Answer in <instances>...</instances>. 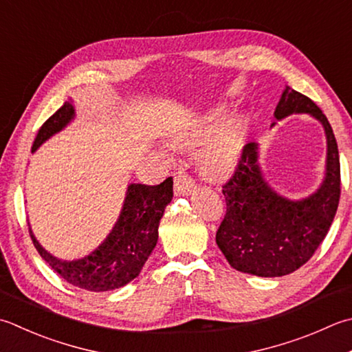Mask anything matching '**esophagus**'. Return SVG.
Instances as JSON below:
<instances>
[{"instance_id": "obj_1", "label": "esophagus", "mask_w": 352, "mask_h": 352, "mask_svg": "<svg viewBox=\"0 0 352 352\" xmlns=\"http://www.w3.org/2000/svg\"><path fill=\"white\" fill-rule=\"evenodd\" d=\"M194 189H195V182L192 180L188 174H183V172H180V174L175 177L174 190L177 195H189Z\"/></svg>"}]
</instances>
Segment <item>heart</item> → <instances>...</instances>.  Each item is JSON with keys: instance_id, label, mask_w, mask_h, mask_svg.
<instances>
[{"instance_id": "obj_1", "label": "heart", "mask_w": 352, "mask_h": 352, "mask_svg": "<svg viewBox=\"0 0 352 352\" xmlns=\"http://www.w3.org/2000/svg\"><path fill=\"white\" fill-rule=\"evenodd\" d=\"M226 116L227 109L213 108L170 140L180 148H192L203 142L197 151V163L199 170L210 178H221L235 169L249 137V117L235 116L224 122Z\"/></svg>"}]
</instances>
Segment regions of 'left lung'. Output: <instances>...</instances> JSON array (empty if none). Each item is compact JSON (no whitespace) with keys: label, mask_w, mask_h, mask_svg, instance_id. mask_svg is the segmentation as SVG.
I'll list each match as a JSON object with an SVG mask.
<instances>
[{"label":"left lung","mask_w":352,"mask_h":352,"mask_svg":"<svg viewBox=\"0 0 352 352\" xmlns=\"http://www.w3.org/2000/svg\"><path fill=\"white\" fill-rule=\"evenodd\" d=\"M292 114L311 116L325 131L327 164L319 189L300 199L278 194L265 180L254 142L245 144L235 174L223 186L227 210L217 244L235 270L261 278L285 276L304 265L325 239L339 206L340 162L331 125L311 99L287 85L274 117Z\"/></svg>","instance_id":"left-lung-1"}]
</instances>
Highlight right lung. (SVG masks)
<instances>
[{"label": "right lung", "instance_id": "right-lung-1", "mask_svg": "<svg viewBox=\"0 0 352 352\" xmlns=\"http://www.w3.org/2000/svg\"><path fill=\"white\" fill-rule=\"evenodd\" d=\"M74 117L73 100L68 99L41 126L33 143V153L50 137L60 133ZM172 184L170 177L157 186L128 184L125 201L111 232L98 249L84 258L65 261L53 256L39 244L30 227L33 244L41 258L68 284L96 293L120 288L139 276L157 245L160 219L174 197Z\"/></svg>", "mask_w": 352, "mask_h": 352}]
</instances>
